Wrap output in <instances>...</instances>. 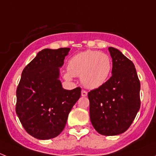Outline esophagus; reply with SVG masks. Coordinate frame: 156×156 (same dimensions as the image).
<instances>
[{"instance_id": "34e87169", "label": "esophagus", "mask_w": 156, "mask_h": 156, "mask_svg": "<svg viewBox=\"0 0 156 156\" xmlns=\"http://www.w3.org/2000/svg\"><path fill=\"white\" fill-rule=\"evenodd\" d=\"M81 96H82V97H87V91H85V90H83L81 91Z\"/></svg>"}]
</instances>
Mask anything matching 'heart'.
Instances as JSON below:
<instances>
[{
    "mask_svg": "<svg viewBox=\"0 0 156 156\" xmlns=\"http://www.w3.org/2000/svg\"><path fill=\"white\" fill-rule=\"evenodd\" d=\"M112 63L109 56L96 50H85L72 56L69 60L66 80L80 76L83 85L88 89H97L107 81Z\"/></svg>",
    "mask_w": 156,
    "mask_h": 156,
    "instance_id": "1",
    "label": "heart"
}]
</instances>
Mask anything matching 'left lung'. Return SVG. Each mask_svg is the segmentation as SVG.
<instances>
[{
  "label": "left lung",
  "mask_w": 156,
  "mask_h": 156,
  "mask_svg": "<svg viewBox=\"0 0 156 156\" xmlns=\"http://www.w3.org/2000/svg\"><path fill=\"white\" fill-rule=\"evenodd\" d=\"M112 59L111 78L88 93L90 119L95 130L105 136L125 132L140 107V83L134 65L118 49L108 48Z\"/></svg>",
  "instance_id": "1"
}]
</instances>
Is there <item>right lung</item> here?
Here are the masks:
<instances>
[{
    "label": "right lung",
    "instance_id": "add662e5",
    "mask_svg": "<svg viewBox=\"0 0 156 156\" xmlns=\"http://www.w3.org/2000/svg\"><path fill=\"white\" fill-rule=\"evenodd\" d=\"M70 48L44 49L25 67L16 89V112L28 133L38 140L57 136L81 97V87L62 88L59 68Z\"/></svg>",
    "mask_w": 156,
    "mask_h": 156
}]
</instances>
